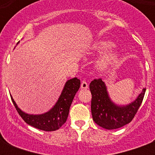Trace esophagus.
Returning <instances> with one entry per match:
<instances>
[{
	"label": "esophagus",
	"instance_id": "esophagus-1",
	"mask_svg": "<svg viewBox=\"0 0 155 155\" xmlns=\"http://www.w3.org/2000/svg\"><path fill=\"white\" fill-rule=\"evenodd\" d=\"M87 87H88L87 83L86 82V81H84V80H83L82 83H81V88H83V89H86V88H87Z\"/></svg>",
	"mask_w": 155,
	"mask_h": 155
}]
</instances>
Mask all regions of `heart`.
<instances>
[{
	"mask_svg": "<svg viewBox=\"0 0 155 155\" xmlns=\"http://www.w3.org/2000/svg\"><path fill=\"white\" fill-rule=\"evenodd\" d=\"M112 46V43L109 42H98L97 45H96V47L95 48L97 50V51H106L107 49H108L109 47H111ZM117 53L114 51L110 52V53H108V54H106L103 58H102L101 60L99 62V66L100 67H101V68H105L108 64H110L113 62V61L116 60V58H117Z\"/></svg>",
	"mask_w": 155,
	"mask_h": 155,
	"instance_id": "obj_1",
	"label": "heart"
}]
</instances>
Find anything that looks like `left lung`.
<instances>
[{"label": "left lung", "instance_id": "8db88e82", "mask_svg": "<svg viewBox=\"0 0 155 155\" xmlns=\"http://www.w3.org/2000/svg\"><path fill=\"white\" fill-rule=\"evenodd\" d=\"M92 93L91 110L92 119L101 127L114 130L127 125L134 119L144 98L146 88L134 101L126 106H117L109 99L104 82L101 79H95L90 83Z\"/></svg>", "mask_w": 155, "mask_h": 155}]
</instances>
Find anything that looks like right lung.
Here are the masks:
<instances>
[{
	"label": "right lung",
	"instance_id": "obj_1",
	"mask_svg": "<svg viewBox=\"0 0 155 155\" xmlns=\"http://www.w3.org/2000/svg\"><path fill=\"white\" fill-rule=\"evenodd\" d=\"M80 87V80L76 77L68 80L66 83L62 94L54 108H52L49 112L41 115H30L23 113L16 104L12 97L11 100L18 114L28 125L44 131H54L58 130L66 122L70 106Z\"/></svg>",
	"mask_w": 155,
	"mask_h": 155
}]
</instances>
